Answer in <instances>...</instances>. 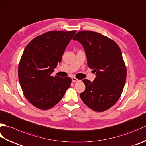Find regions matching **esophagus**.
I'll use <instances>...</instances> for the list:
<instances>
[{
  "instance_id": "esophagus-1",
  "label": "esophagus",
  "mask_w": 146,
  "mask_h": 146,
  "mask_svg": "<svg viewBox=\"0 0 146 146\" xmlns=\"http://www.w3.org/2000/svg\"><path fill=\"white\" fill-rule=\"evenodd\" d=\"M72 82H80V80H78V79H77L76 78H75V77H73L72 78Z\"/></svg>"
}]
</instances>
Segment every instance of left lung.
Segmentation results:
<instances>
[{
    "mask_svg": "<svg viewBox=\"0 0 146 146\" xmlns=\"http://www.w3.org/2000/svg\"><path fill=\"white\" fill-rule=\"evenodd\" d=\"M84 46L88 67L96 73L94 81L85 79V90L80 94L82 101L96 112L109 110L118 101L127 78L120 48L108 37L92 31H81L74 36Z\"/></svg>",
    "mask_w": 146,
    "mask_h": 146,
    "instance_id": "left-lung-1",
    "label": "left lung"
}]
</instances>
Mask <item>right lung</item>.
Here are the masks:
<instances>
[{
  "mask_svg": "<svg viewBox=\"0 0 146 146\" xmlns=\"http://www.w3.org/2000/svg\"><path fill=\"white\" fill-rule=\"evenodd\" d=\"M76 30L50 31L34 38L25 47L18 65V78L25 97L40 110H47L61 101L71 78L53 76Z\"/></svg>",
  "mask_w": 146,
  "mask_h": 146,
  "instance_id": "1",
  "label": "right lung"
}]
</instances>
